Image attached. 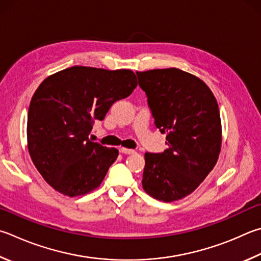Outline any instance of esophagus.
<instances>
[{"instance_id": "obj_1", "label": "esophagus", "mask_w": 261, "mask_h": 261, "mask_svg": "<svg viewBox=\"0 0 261 261\" xmlns=\"http://www.w3.org/2000/svg\"><path fill=\"white\" fill-rule=\"evenodd\" d=\"M120 151L122 154H125V155H129V154H134L135 150L134 149H129V148H121Z\"/></svg>"}]
</instances>
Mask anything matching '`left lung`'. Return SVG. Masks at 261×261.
Segmentation results:
<instances>
[{
	"label": "left lung",
	"mask_w": 261,
	"mask_h": 261,
	"mask_svg": "<svg viewBox=\"0 0 261 261\" xmlns=\"http://www.w3.org/2000/svg\"><path fill=\"white\" fill-rule=\"evenodd\" d=\"M154 124L167 134L163 153H146L143 187L160 201L195 191L215 167L221 147L219 107L209 87L178 68L137 72Z\"/></svg>",
	"instance_id": "left-lung-1"
}]
</instances>
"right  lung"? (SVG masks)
<instances>
[{"instance_id":"1","label":"right lung","mask_w":261,"mask_h":261,"mask_svg":"<svg viewBox=\"0 0 261 261\" xmlns=\"http://www.w3.org/2000/svg\"><path fill=\"white\" fill-rule=\"evenodd\" d=\"M137 83L130 69L73 66L40 84L28 110V150L52 188L73 197L101 184L118 150L93 143L89 134Z\"/></svg>"}]
</instances>
